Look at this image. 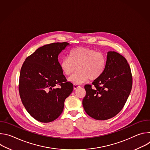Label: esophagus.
<instances>
[{
  "label": "esophagus",
  "instance_id": "esophagus-1",
  "mask_svg": "<svg viewBox=\"0 0 150 150\" xmlns=\"http://www.w3.org/2000/svg\"><path fill=\"white\" fill-rule=\"evenodd\" d=\"M80 87H81V86H80L79 85H78V84H74V90H76V89L79 88Z\"/></svg>",
  "mask_w": 150,
  "mask_h": 150
}]
</instances>
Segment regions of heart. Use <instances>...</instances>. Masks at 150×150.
Segmentation results:
<instances>
[{
	"instance_id": "b5f03b06",
	"label": "heart",
	"mask_w": 150,
	"mask_h": 150,
	"mask_svg": "<svg viewBox=\"0 0 150 150\" xmlns=\"http://www.w3.org/2000/svg\"><path fill=\"white\" fill-rule=\"evenodd\" d=\"M106 65L107 56L104 53L84 47L72 49L69 57H64L60 62L61 69L67 76H71L77 69L78 72L69 79L75 84L83 83L88 79H98L103 74Z\"/></svg>"
}]
</instances>
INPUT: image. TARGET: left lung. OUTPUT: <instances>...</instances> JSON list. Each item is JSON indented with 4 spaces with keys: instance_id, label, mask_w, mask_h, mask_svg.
Here are the masks:
<instances>
[{
    "instance_id": "8db88e82",
    "label": "left lung",
    "mask_w": 150,
    "mask_h": 150,
    "mask_svg": "<svg viewBox=\"0 0 150 150\" xmlns=\"http://www.w3.org/2000/svg\"><path fill=\"white\" fill-rule=\"evenodd\" d=\"M132 86L131 70L126 59L117 52H108L103 74L94 80L92 85L84 86L86 95L82 105L85 112L98 120L115 116L124 107Z\"/></svg>"
}]
</instances>
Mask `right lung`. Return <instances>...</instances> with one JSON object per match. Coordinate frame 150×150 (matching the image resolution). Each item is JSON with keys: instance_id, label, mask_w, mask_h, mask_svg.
<instances>
[{"instance_id": "obj_1", "label": "right lung", "mask_w": 150, "mask_h": 150, "mask_svg": "<svg viewBox=\"0 0 150 150\" xmlns=\"http://www.w3.org/2000/svg\"><path fill=\"white\" fill-rule=\"evenodd\" d=\"M69 45L53 42L39 47L21 67L19 93L25 109L35 120L49 123L62 113L74 85L63 74L58 55Z\"/></svg>"}]
</instances>
